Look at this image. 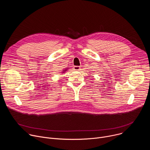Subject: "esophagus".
I'll return each mask as SVG.
<instances>
[{
	"label": "esophagus",
	"mask_w": 150,
	"mask_h": 150,
	"mask_svg": "<svg viewBox=\"0 0 150 150\" xmlns=\"http://www.w3.org/2000/svg\"><path fill=\"white\" fill-rule=\"evenodd\" d=\"M74 69L75 71H79V70H80V67L78 66H75L74 67Z\"/></svg>",
	"instance_id": "1"
}]
</instances>
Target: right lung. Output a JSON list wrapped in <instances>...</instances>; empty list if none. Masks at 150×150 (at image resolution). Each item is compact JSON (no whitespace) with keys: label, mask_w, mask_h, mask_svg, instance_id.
<instances>
[{"label":"right lung","mask_w":150,"mask_h":150,"mask_svg":"<svg viewBox=\"0 0 150 150\" xmlns=\"http://www.w3.org/2000/svg\"><path fill=\"white\" fill-rule=\"evenodd\" d=\"M65 70H66V71H67V69H65Z\"/></svg>","instance_id":"obj_1"}]
</instances>
